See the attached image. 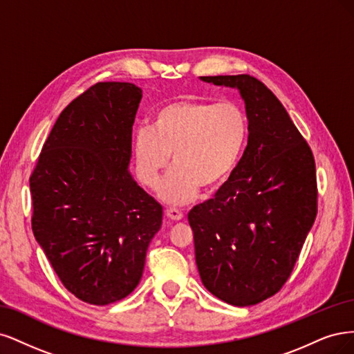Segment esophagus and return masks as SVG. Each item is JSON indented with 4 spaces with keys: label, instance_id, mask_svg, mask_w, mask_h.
I'll list each match as a JSON object with an SVG mask.
<instances>
[{
    "label": "esophagus",
    "instance_id": "34e87169",
    "mask_svg": "<svg viewBox=\"0 0 354 354\" xmlns=\"http://www.w3.org/2000/svg\"><path fill=\"white\" fill-rule=\"evenodd\" d=\"M166 216H167L170 221H180L182 218H184V213H182L178 209H167L166 210Z\"/></svg>",
    "mask_w": 354,
    "mask_h": 354
}]
</instances>
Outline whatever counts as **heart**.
Wrapping results in <instances>:
<instances>
[{"instance_id": "b5f03b06", "label": "heart", "mask_w": 354, "mask_h": 354, "mask_svg": "<svg viewBox=\"0 0 354 354\" xmlns=\"http://www.w3.org/2000/svg\"><path fill=\"white\" fill-rule=\"evenodd\" d=\"M248 119L234 101L209 102L178 100L158 109L150 128L133 135L136 175L156 189L169 167L160 197L169 204H184L201 189H213L231 176L247 144Z\"/></svg>"}]
</instances>
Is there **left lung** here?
I'll return each mask as SVG.
<instances>
[{
  "label": "left lung",
  "mask_w": 354,
  "mask_h": 354,
  "mask_svg": "<svg viewBox=\"0 0 354 354\" xmlns=\"http://www.w3.org/2000/svg\"><path fill=\"white\" fill-rule=\"evenodd\" d=\"M238 88L248 142L231 176L188 213L201 282L227 304L253 306L287 282L317 213L315 158L275 94L250 75L201 76Z\"/></svg>",
  "instance_id": "8db88e82"
}]
</instances>
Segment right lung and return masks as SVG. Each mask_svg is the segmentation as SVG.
Segmentation results:
<instances>
[{
	"label": "right lung",
	"instance_id": "1",
	"mask_svg": "<svg viewBox=\"0 0 354 354\" xmlns=\"http://www.w3.org/2000/svg\"><path fill=\"white\" fill-rule=\"evenodd\" d=\"M142 98L129 82H98L75 98L30 175L32 231L75 297L106 306L140 283L163 207L128 172Z\"/></svg>",
	"mask_w": 354,
	"mask_h": 354
}]
</instances>
